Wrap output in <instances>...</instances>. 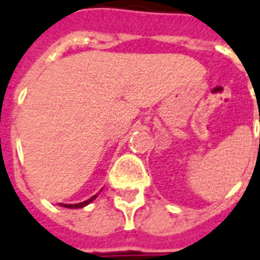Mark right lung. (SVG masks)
I'll return each instance as SVG.
<instances>
[{
	"mask_svg": "<svg viewBox=\"0 0 260 260\" xmlns=\"http://www.w3.org/2000/svg\"><path fill=\"white\" fill-rule=\"evenodd\" d=\"M96 198H98V195H93L92 198H89L88 201H84V202L74 203V205H70V203H59V205H61V206H63V207H68V209H81V207L86 206V205H89V203Z\"/></svg>",
	"mask_w": 260,
	"mask_h": 260,
	"instance_id": "obj_1",
	"label": "right lung"
}]
</instances>
